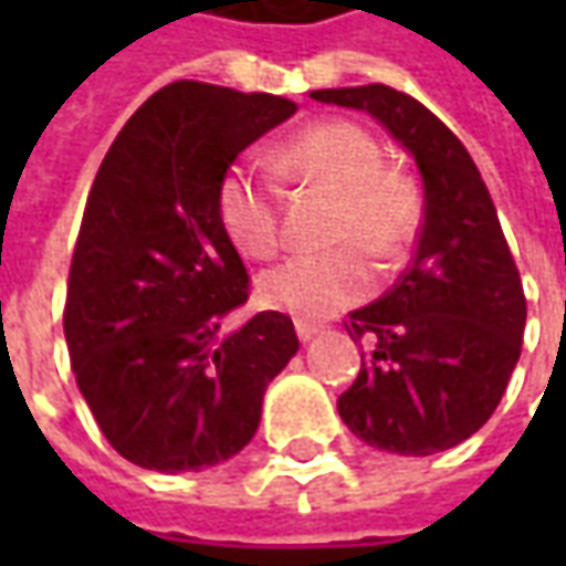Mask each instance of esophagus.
<instances>
[{
  "label": "esophagus",
  "instance_id": "34e87169",
  "mask_svg": "<svg viewBox=\"0 0 566 566\" xmlns=\"http://www.w3.org/2000/svg\"><path fill=\"white\" fill-rule=\"evenodd\" d=\"M294 327H296V336H300L303 343H308L312 336H318L321 333V324H312V321H303V318L296 321Z\"/></svg>",
  "mask_w": 566,
  "mask_h": 566
}]
</instances>
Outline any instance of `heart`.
<instances>
[{
	"mask_svg": "<svg viewBox=\"0 0 566 566\" xmlns=\"http://www.w3.org/2000/svg\"><path fill=\"white\" fill-rule=\"evenodd\" d=\"M272 163L284 181L333 193L324 239L343 245L272 266L260 275L258 294L270 308L296 318H331L373 287V266L364 250L391 263L416 239L421 221L418 187L403 172L388 169L379 139L352 120H321L300 129L279 145ZM218 214L245 258L266 260L282 248V187L258 166L239 163L227 169L218 187Z\"/></svg>",
	"mask_w": 566,
	"mask_h": 566,
	"instance_id": "obj_1",
	"label": "heart"
}]
</instances>
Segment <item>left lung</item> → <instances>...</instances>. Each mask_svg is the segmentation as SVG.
<instances>
[{
    "instance_id": "1",
    "label": "left lung",
    "mask_w": 566,
    "mask_h": 566,
    "mask_svg": "<svg viewBox=\"0 0 566 566\" xmlns=\"http://www.w3.org/2000/svg\"><path fill=\"white\" fill-rule=\"evenodd\" d=\"M312 96L376 117L424 181L409 270L345 321L369 352L339 416L373 449L437 454L473 437L510 385L527 318L522 279L473 157L430 108L385 84Z\"/></svg>"
}]
</instances>
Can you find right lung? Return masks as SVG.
I'll list each match as a JSON object with an SVG mask.
<instances>
[{
  "instance_id": "add662e5",
  "label": "right lung",
  "mask_w": 566,
  "mask_h": 566,
  "mask_svg": "<svg viewBox=\"0 0 566 566\" xmlns=\"http://www.w3.org/2000/svg\"><path fill=\"white\" fill-rule=\"evenodd\" d=\"M296 112L272 93L175 81L142 103L93 178L69 270L72 373L112 449L157 473L233 458L296 355L294 321L258 312L218 214L242 150Z\"/></svg>"
}]
</instances>
